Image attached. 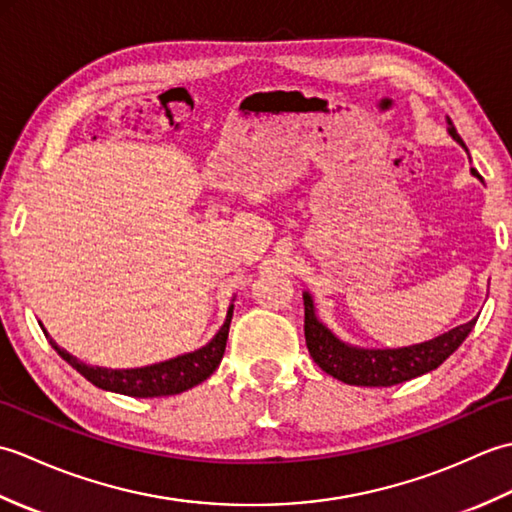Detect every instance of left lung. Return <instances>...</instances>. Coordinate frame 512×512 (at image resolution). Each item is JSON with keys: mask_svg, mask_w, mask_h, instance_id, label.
Listing matches in <instances>:
<instances>
[{"mask_svg": "<svg viewBox=\"0 0 512 512\" xmlns=\"http://www.w3.org/2000/svg\"><path fill=\"white\" fill-rule=\"evenodd\" d=\"M449 134L462 143L458 129L451 121ZM473 173L477 178H482L475 169ZM303 306H306L303 330H306V345L312 361L332 378L358 387H391L431 372L458 350L477 323V319H471L469 323L458 325L451 332L438 336V339L400 347V350H358V347L341 343L325 325L319 323V319L314 317L312 299L308 295H303Z\"/></svg>", "mask_w": 512, "mask_h": 512, "instance_id": "obj_1", "label": "left lung"}]
</instances>
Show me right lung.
<instances>
[{"label":"right lung","mask_w":512,"mask_h":512,"mask_svg":"<svg viewBox=\"0 0 512 512\" xmlns=\"http://www.w3.org/2000/svg\"><path fill=\"white\" fill-rule=\"evenodd\" d=\"M233 319V306L228 308L226 321L215 334V339L204 345L202 350L184 354L178 358H171V361L149 365V367H138V369H105V367H90L81 361H76L72 354H68L61 347L52 343L54 350H57L63 361H68L76 372L90 380L92 385L116 391V394L134 396V398H156V396H173L182 394L195 385H200L202 380L209 378L217 365H220L224 350H226V339H228V328H231Z\"/></svg>","instance_id":"add662e5"}]
</instances>
